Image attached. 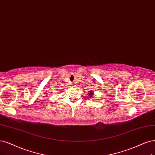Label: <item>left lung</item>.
I'll list each match as a JSON object with an SVG mask.
<instances>
[{
	"label": "left lung",
	"mask_w": 155,
	"mask_h": 155,
	"mask_svg": "<svg viewBox=\"0 0 155 155\" xmlns=\"http://www.w3.org/2000/svg\"><path fill=\"white\" fill-rule=\"evenodd\" d=\"M88 97H89V98H92V97L93 96V95H94V93L93 92V91H89V92H88Z\"/></svg>",
	"instance_id": "left-lung-1"
}]
</instances>
